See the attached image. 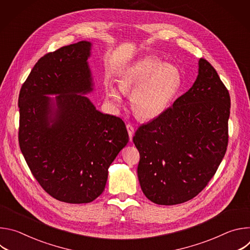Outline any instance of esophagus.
<instances>
[{
	"label": "esophagus",
	"instance_id": "esophagus-1",
	"mask_svg": "<svg viewBox=\"0 0 250 250\" xmlns=\"http://www.w3.org/2000/svg\"><path fill=\"white\" fill-rule=\"evenodd\" d=\"M126 129H127V132H128V136H129V140L131 141L132 140V136H133V133H134V127L130 125V124H127L126 125Z\"/></svg>",
	"mask_w": 250,
	"mask_h": 250
}]
</instances>
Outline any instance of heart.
I'll return each instance as SVG.
<instances>
[{
    "instance_id": "b5f03b06",
    "label": "heart",
    "mask_w": 250,
    "mask_h": 250,
    "mask_svg": "<svg viewBox=\"0 0 250 250\" xmlns=\"http://www.w3.org/2000/svg\"><path fill=\"white\" fill-rule=\"evenodd\" d=\"M182 85L179 68L162 63L155 57H146L127 67L121 76L119 87H109L108 97L121 103L123 93H131L130 104L134 115L144 121L161 116L171 104Z\"/></svg>"
}]
</instances>
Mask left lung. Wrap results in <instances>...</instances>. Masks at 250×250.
Masks as SVG:
<instances>
[{
	"instance_id": "obj_1",
	"label": "left lung",
	"mask_w": 250,
	"mask_h": 250,
	"mask_svg": "<svg viewBox=\"0 0 250 250\" xmlns=\"http://www.w3.org/2000/svg\"><path fill=\"white\" fill-rule=\"evenodd\" d=\"M230 97L216 69L199 60L193 86L133 136L142 192L158 205L196 197L216 174L228 147Z\"/></svg>"
}]
</instances>
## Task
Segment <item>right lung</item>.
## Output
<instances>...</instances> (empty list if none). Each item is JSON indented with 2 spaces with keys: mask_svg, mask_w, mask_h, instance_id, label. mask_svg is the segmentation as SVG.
Here are the masks:
<instances>
[{
  "mask_svg": "<svg viewBox=\"0 0 250 250\" xmlns=\"http://www.w3.org/2000/svg\"><path fill=\"white\" fill-rule=\"evenodd\" d=\"M91 42L42 56L19 96V144L42 189L54 199L83 204L104 191L108 169L128 142L121 118L102 114L80 94L93 90ZM58 93L56 102L45 94Z\"/></svg>",
  "mask_w": 250,
  "mask_h": 250,
  "instance_id": "right-lung-1",
  "label": "right lung"
}]
</instances>
